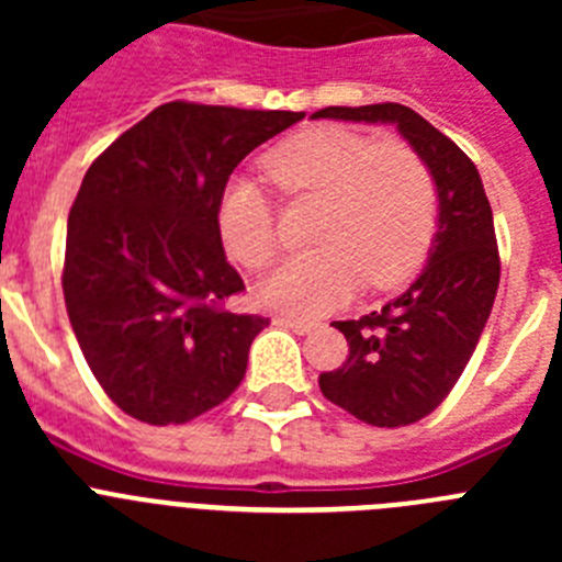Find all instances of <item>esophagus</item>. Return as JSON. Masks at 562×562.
I'll return each mask as SVG.
<instances>
[{"label":"esophagus","instance_id":"1","mask_svg":"<svg viewBox=\"0 0 562 562\" xmlns=\"http://www.w3.org/2000/svg\"><path fill=\"white\" fill-rule=\"evenodd\" d=\"M276 324L286 326V329H292L295 335H310V331L317 326L315 321H304V317H295V315H276Z\"/></svg>","mask_w":562,"mask_h":562}]
</instances>
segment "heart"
Here are the masks:
<instances>
[{
  "mask_svg": "<svg viewBox=\"0 0 562 562\" xmlns=\"http://www.w3.org/2000/svg\"><path fill=\"white\" fill-rule=\"evenodd\" d=\"M267 173L290 196L324 200L310 252L290 256L261 297L295 315H321L349 301L357 286L382 292L408 281L436 233L439 191L422 154L405 143L317 126L267 154ZM220 231L227 252L247 270H265L278 252L276 211L258 182L238 177L222 193Z\"/></svg>",
  "mask_w": 562,
  "mask_h": 562,
  "instance_id": "obj_1",
  "label": "heart"
}]
</instances>
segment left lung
Masks as SVG:
<instances>
[{
  "instance_id": "8db88e82",
  "label": "left lung",
  "mask_w": 562,
  "mask_h": 562,
  "mask_svg": "<svg viewBox=\"0 0 562 562\" xmlns=\"http://www.w3.org/2000/svg\"><path fill=\"white\" fill-rule=\"evenodd\" d=\"M312 117L394 123L434 171L439 231L428 265L380 312L331 324L349 340V357L317 380L326 400L360 422L374 428L414 425L453 391L493 312L501 281L493 207L473 160L414 109L326 106Z\"/></svg>"
}]
</instances>
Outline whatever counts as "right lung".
Wrapping results in <instances>:
<instances>
[{
	"mask_svg": "<svg viewBox=\"0 0 562 562\" xmlns=\"http://www.w3.org/2000/svg\"><path fill=\"white\" fill-rule=\"evenodd\" d=\"M304 112L171 101L89 166L67 220L64 304L109 400L148 425H182L245 380L270 321L238 315L220 205L233 168Z\"/></svg>",
	"mask_w": 562,
	"mask_h": 562,
	"instance_id": "add662e5",
	"label": "right lung"
}]
</instances>
